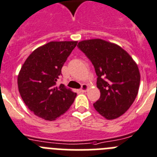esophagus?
Instances as JSON below:
<instances>
[{
    "mask_svg": "<svg viewBox=\"0 0 157 157\" xmlns=\"http://www.w3.org/2000/svg\"><path fill=\"white\" fill-rule=\"evenodd\" d=\"M88 85L85 84H83L82 85H81V88H80V92H86L87 89H88Z\"/></svg>",
    "mask_w": 157,
    "mask_h": 157,
    "instance_id": "34e87169",
    "label": "esophagus"
}]
</instances>
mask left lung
<instances>
[{
  "label": "left lung",
  "instance_id": "left-lung-1",
  "mask_svg": "<svg viewBox=\"0 0 157 157\" xmlns=\"http://www.w3.org/2000/svg\"><path fill=\"white\" fill-rule=\"evenodd\" d=\"M77 46L91 61L97 75L100 97L94 107L107 119L118 118L137 97L141 78L137 64L119 46L102 39L81 41Z\"/></svg>",
  "mask_w": 157,
  "mask_h": 157
}]
</instances>
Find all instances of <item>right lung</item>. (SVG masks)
<instances>
[{"mask_svg":"<svg viewBox=\"0 0 157 157\" xmlns=\"http://www.w3.org/2000/svg\"><path fill=\"white\" fill-rule=\"evenodd\" d=\"M77 41L50 42L29 55L18 75V88L26 106L34 114L53 121L69 110L77 93L57 84L62 68Z\"/></svg>","mask_w":157,"mask_h":157,"instance_id":"right-lung-1","label":"right lung"}]
</instances>
